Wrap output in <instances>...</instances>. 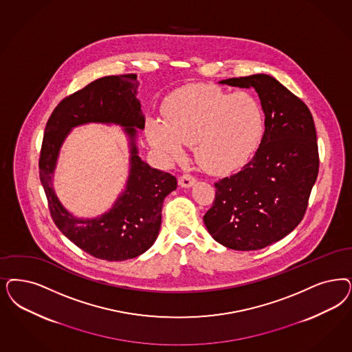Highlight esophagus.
Returning <instances> with one entry per match:
<instances>
[{
  "instance_id": "1",
  "label": "esophagus",
  "mask_w": 352,
  "mask_h": 352,
  "mask_svg": "<svg viewBox=\"0 0 352 352\" xmlns=\"http://www.w3.org/2000/svg\"><path fill=\"white\" fill-rule=\"evenodd\" d=\"M195 177H192L191 174H183L179 177V179H178V183H179V186L181 187H191L192 184H194Z\"/></svg>"
}]
</instances>
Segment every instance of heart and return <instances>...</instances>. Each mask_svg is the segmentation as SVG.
<instances>
[{
	"label": "heart",
	"mask_w": 352,
	"mask_h": 352,
	"mask_svg": "<svg viewBox=\"0 0 352 352\" xmlns=\"http://www.w3.org/2000/svg\"><path fill=\"white\" fill-rule=\"evenodd\" d=\"M162 122L148 123L152 146L170 160L182 157L192 144L203 169H234L254 152L263 133V110L247 92L230 95L216 85H192L170 97Z\"/></svg>",
	"instance_id": "obj_1"
}]
</instances>
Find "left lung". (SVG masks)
I'll return each mask as SVG.
<instances>
[{"label":"left lung","mask_w":352,"mask_h":352,"mask_svg":"<svg viewBox=\"0 0 352 352\" xmlns=\"http://www.w3.org/2000/svg\"><path fill=\"white\" fill-rule=\"evenodd\" d=\"M221 83L255 88L265 133L241 171L214 183L204 223L222 245L255 251L278 242L303 219L320 165L315 122L303 100L267 74Z\"/></svg>","instance_id":"1"}]
</instances>
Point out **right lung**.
<instances>
[{
    "instance_id": "1",
    "label": "right lung",
    "mask_w": 352,
    "mask_h": 352,
    "mask_svg": "<svg viewBox=\"0 0 352 352\" xmlns=\"http://www.w3.org/2000/svg\"><path fill=\"white\" fill-rule=\"evenodd\" d=\"M135 74L109 75L65 97L49 117L38 158L40 181L49 212L65 236L94 257L123 261L144 254L155 243L161 226L162 203L177 188L170 173L151 168L138 156L136 129H144L146 118L135 97ZM88 121L124 125L132 139V170L125 192L108 214L98 219L78 220L58 201L51 187V174L63 139L72 126Z\"/></svg>"
}]
</instances>
